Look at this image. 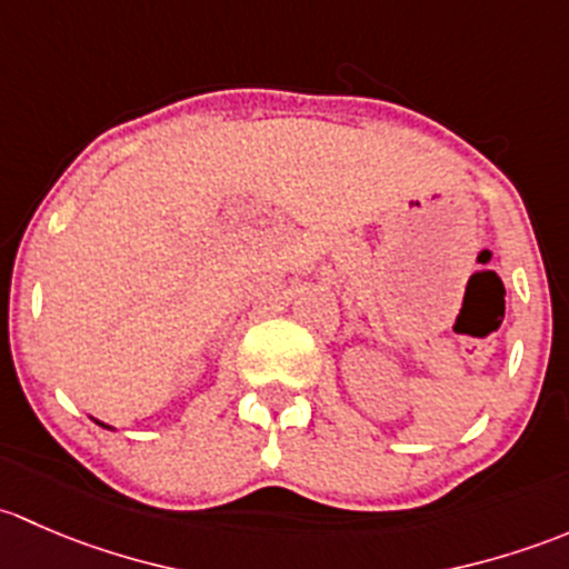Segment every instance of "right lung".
Listing matches in <instances>:
<instances>
[{
  "label": "right lung",
  "instance_id": "1",
  "mask_svg": "<svg viewBox=\"0 0 569 569\" xmlns=\"http://www.w3.org/2000/svg\"><path fill=\"white\" fill-rule=\"evenodd\" d=\"M98 421V419H96ZM98 425H101V427H107V430H114V427H109V425H103V421H98Z\"/></svg>",
  "mask_w": 569,
  "mask_h": 569
}]
</instances>
